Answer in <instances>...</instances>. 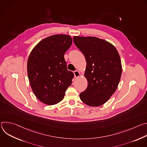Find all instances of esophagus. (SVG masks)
Wrapping results in <instances>:
<instances>
[{
  "label": "esophagus",
  "instance_id": "1",
  "mask_svg": "<svg viewBox=\"0 0 147 147\" xmlns=\"http://www.w3.org/2000/svg\"><path fill=\"white\" fill-rule=\"evenodd\" d=\"M74 76L75 77H78L79 76H80V73L79 71L78 70H76L74 71Z\"/></svg>",
  "mask_w": 147,
  "mask_h": 147
}]
</instances>
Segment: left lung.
<instances>
[{
    "mask_svg": "<svg viewBox=\"0 0 147 147\" xmlns=\"http://www.w3.org/2000/svg\"><path fill=\"white\" fill-rule=\"evenodd\" d=\"M73 41L87 62L85 77L88 86L80 98L88 106L102 105L119 85L122 72L119 54L112 44L98 38L77 36L73 37Z\"/></svg>",
    "mask_w": 147,
    "mask_h": 147,
    "instance_id": "left-lung-1",
    "label": "left lung"
}]
</instances>
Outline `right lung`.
Returning <instances> with one entry per match:
<instances>
[{"instance_id": "add662e5", "label": "right lung", "mask_w": 147, "mask_h": 147, "mask_svg": "<svg viewBox=\"0 0 147 147\" xmlns=\"http://www.w3.org/2000/svg\"><path fill=\"white\" fill-rule=\"evenodd\" d=\"M71 44L69 35H52L40 41L29 56L27 72L30 85L36 97L45 104L60 102L71 84L74 74L67 70L64 58Z\"/></svg>"}]
</instances>
